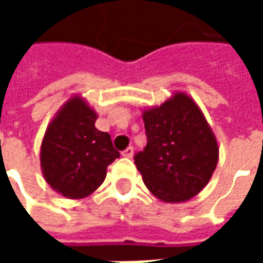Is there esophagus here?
Returning a JSON list of instances; mask_svg holds the SVG:
<instances>
[{
    "label": "esophagus",
    "mask_w": 263,
    "mask_h": 263,
    "mask_svg": "<svg viewBox=\"0 0 263 263\" xmlns=\"http://www.w3.org/2000/svg\"><path fill=\"white\" fill-rule=\"evenodd\" d=\"M122 156H124V158H132V156H134V148H132V146H128L125 151H122Z\"/></svg>",
    "instance_id": "esophagus-1"
}]
</instances>
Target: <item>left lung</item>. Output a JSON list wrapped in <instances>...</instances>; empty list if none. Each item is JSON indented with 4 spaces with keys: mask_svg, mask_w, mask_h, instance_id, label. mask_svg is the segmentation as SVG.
Masks as SVG:
<instances>
[{
    "mask_svg": "<svg viewBox=\"0 0 263 263\" xmlns=\"http://www.w3.org/2000/svg\"><path fill=\"white\" fill-rule=\"evenodd\" d=\"M142 118L148 143L135 155V165L145 186L165 203L187 201L205 187L218 162L209 122L186 92L143 109Z\"/></svg>",
    "mask_w": 263,
    "mask_h": 263,
    "instance_id": "left-lung-1",
    "label": "left lung"
}]
</instances>
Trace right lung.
Masks as SVG:
<instances>
[{
	"instance_id": "obj_1",
	"label": "right lung",
	"mask_w": 263,
	"mask_h": 263,
	"mask_svg": "<svg viewBox=\"0 0 263 263\" xmlns=\"http://www.w3.org/2000/svg\"><path fill=\"white\" fill-rule=\"evenodd\" d=\"M97 112L80 96L67 100L45 132L41 167L54 192L67 198H84L96 192L107 167L120 152L108 132L96 128Z\"/></svg>"
}]
</instances>
